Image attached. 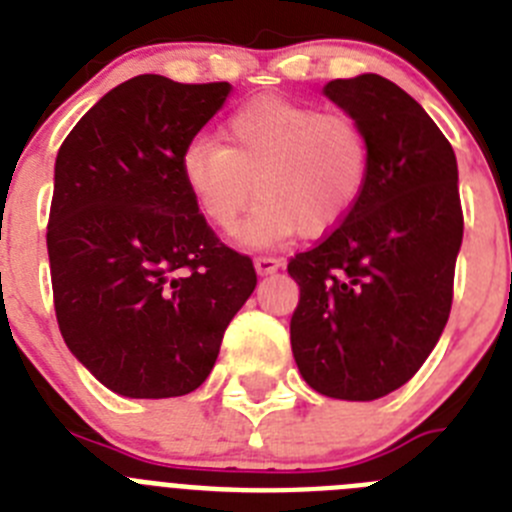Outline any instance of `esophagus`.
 <instances>
[{
    "instance_id": "obj_1",
    "label": "esophagus",
    "mask_w": 512,
    "mask_h": 512,
    "mask_svg": "<svg viewBox=\"0 0 512 512\" xmlns=\"http://www.w3.org/2000/svg\"><path fill=\"white\" fill-rule=\"evenodd\" d=\"M253 264H256V271H259V274H274V271L282 266V259H277V256H256Z\"/></svg>"
}]
</instances>
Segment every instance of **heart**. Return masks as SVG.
<instances>
[{
  "instance_id": "b5f03b06",
  "label": "heart",
  "mask_w": 512,
  "mask_h": 512,
  "mask_svg": "<svg viewBox=\"0 0 512 512\" xmlns=\"http://www.w3.org/2000/svg\"><path fill=\"white\" fill-rule=\"evenodd\" d=\"M179 171L197 210L223 230L259 194L238 241L269 246L295 233L315 238L346 220L369 182L372 140L354 117L256 97L230 112L223 143L192 140Z\"/></svg>"
}]
</instances>
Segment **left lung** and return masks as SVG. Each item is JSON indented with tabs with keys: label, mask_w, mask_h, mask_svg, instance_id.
I'll return each instance as SVG.
<instances>
[{
	"label": "left lung",
	"mask_w": 512,
	"mask_h": 512,
	"mask_svg": "<svg viewBox=\"0 0 512 512\" xmlns=\"http://www.w3.org/2000/svg\"><path fill=\"white\" fill-rule=\"evenodd\" d=\"M372 140V171L343 223L289 259L300 284L289 338L312 390L377 400L415 377L441 338L464 235L446 135L379 74L323 87Z\"/></svg>",
	"instance_id": "8db88e82"
}]
</instances>
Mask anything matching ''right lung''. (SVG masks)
Listing matches in <instances>:
<instances>
[{
  "label": "right lung",
  "instance_id": "add662e5",
  "mask_svg": "<svg viewBox=\"0 0 512 512\" xmlns=\"http://www.w3.org/2000/svg\"><path fill=\"white\" fill-rule=\"evenodd\" d=\"M228 94V81L140 74L104 94L58 151L45 233L56 320L117 395L197 390L256 287L253 261L217 238L179 171Z\"/></svg>",
  "mask_w": 512,
  "mask_h": 512
}]
</instances>
